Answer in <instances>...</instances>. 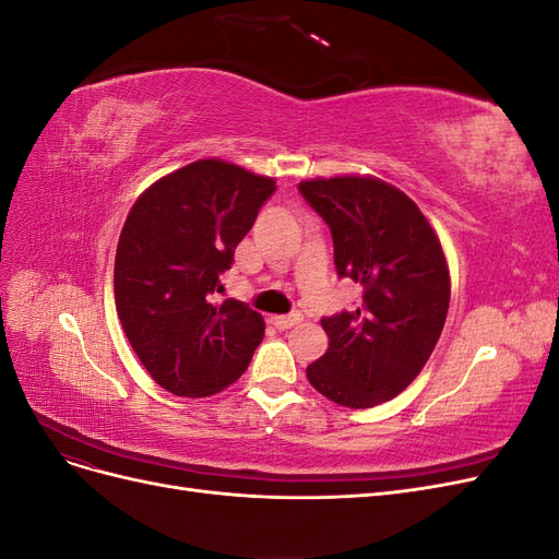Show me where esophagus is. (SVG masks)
I'll return each mask as SVG.
<instances>
[{
	"mask_svg": "<svg viewBox=\"0 0 559 559\" xmlns=\"http://www.w3.org/2000/svg\"><path fill=\"white\" fill-rule=\"evenodd\" d=\"M270 319H273V324H275L280 331H286V329H292V326L300 324L302 314H300V312H292V314H277V317H270Z\"/></svg>",
	"mask_w": 559,
	"mask_h": 559,
	"instance_id": "esophagus-1",
	"label": "esophagus"
}]
</instances>
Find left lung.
<instances>
[{
	"label": "left lung",
	"instance_id": "1",
	"mask_svg": "<svg viewBox=\"0 0 559 559\" xmlns=\"http://www.w3.org/2000/svg\"><path fill=\"white\" fill-rule=\"evenodd\" d=\"M333 238L337 277L357 282L354 310L321 317L329 349L308 380L345 408H373L408 386L441 337L450 273L433 228L415 202L373 177L298 186Z\"/></svg>",
	"mask_w": 559,
	"mask_h": 559
}]
</instances>
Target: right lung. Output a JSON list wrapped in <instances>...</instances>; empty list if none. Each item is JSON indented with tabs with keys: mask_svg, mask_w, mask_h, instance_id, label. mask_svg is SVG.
<instances>
[{
	"mask_svg": "<svg viewBox=\"0 0 559 559\" xmlns=\"http://www.w3.org/2000/svg\"><path fill=\"white\" fill-rule=\"evenodd\" d=\"M273 179L224 160H195L134 202L116 249L114 294L148 376L177 396H210L238 380L263 341L247 302L212 306Z\"/></svg>",
	"mask_w": 559,
	"mask_h": 559,
	"instance_id": "obj_1",
	"label": "right lung"
}]
</instances>
